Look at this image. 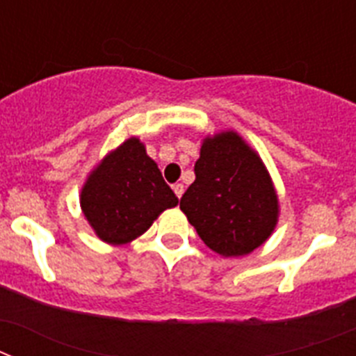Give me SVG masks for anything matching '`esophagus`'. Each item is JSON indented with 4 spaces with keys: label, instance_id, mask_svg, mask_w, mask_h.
<instances>
[{
    "label": "esophagus",
    "instance_id": "34e87169",
    "mask_svg": "<svg viewBox=\"0 0 356 356\" xmlns=\"http://www.w3.org/2000/svg\"><path fill=\"white\" fill-rule=\"evenodd\" d=\"M172 191H175V194L178 197H181L184 196V193H185V187H184V184H175L172 185Z\"/></svg>",
    "mask_w": 356,
    "mask_h": 356
}]
</instances>
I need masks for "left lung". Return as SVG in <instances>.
Instances as JSON below:
<instances>
[{
  "label": "left lung",
  "mask_w": 356,
  "mask_h": 356,
  "mask_svg": "<svg viewBox=\"0 0 356 356\" xmlns=\"http://www.w3.org/2000/svg\"><path fill=\"white\" fill-rule=\"evenodd\" d=\"M194 175L180 209L210 250L242 257L266 242L278 219V197L260 156L235 131L203 140Z\"/></svg>",
  "instance_id": "left-lung-1"
}]
</instances>
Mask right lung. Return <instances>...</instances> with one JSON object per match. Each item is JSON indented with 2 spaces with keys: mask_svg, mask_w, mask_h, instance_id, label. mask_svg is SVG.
<instances>
[{
  "mask_svg": "<svg viewBox=\"0 0 356 356\" xmlns=\"http://www.w3.org/2000/svg\"><path fill=\"white\" fill-rule=\"evenodd\" d=\"M80 201L97 237L108 244L134 241L160 212L178 205V197L135 137L94 169L81 188Z\"/></svg>",
  "mask_w": 356,
  "mask_h": 356,
  "instance_id": "right-lung-1",
  "label": "right lung"
}]
</instances>
